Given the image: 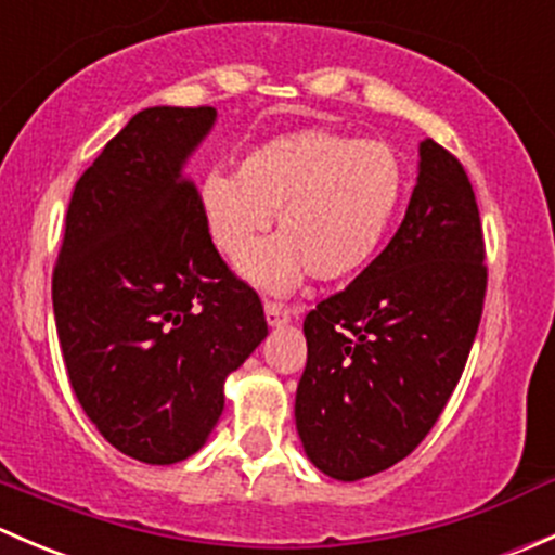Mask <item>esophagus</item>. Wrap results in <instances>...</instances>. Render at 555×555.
I'll list each match as a JSON object with an SVG mask.
<instances>
[{
	"mask_svg": "<svg viewBox=\"0 0 555 555\" xmlns=\"http://www.w3.org/2000/svg\"><path fill=\"white\" fill-rule=\"evenodd\" d=\"M289 317H293V311L284 309L282 304H271V300H266V319H268V324H271V327L289 322Z\"/></svg>",
	"mask_w": 555,
	"mask_h": 555,
	"instance_id": "obj_1",
	"label": "esophagus"
}]
</instances>
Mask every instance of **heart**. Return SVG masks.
<instances>
[{"label":"heart","mask_w":555,"mask_h":555,"mask_svg":"<svg viewBox=\"0 0 555 555\" xmlns=\"http://www.w3.org/2000/svg\"><path fill=\"white\" fill-rule=\"evenodd\" d=\"M405 190L400 155L386 142L304 128L257 144L238 173L209 171L201 182V215L211 244L242 262L271 228L246 273L268 293H289L311 273L340 282L367 266L382 246Z\"/></svg>","instance_id":"b5f03b06"}]
</instances>
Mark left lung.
Masks as SVG:
<instances>
[{
	"label": "left lung",
	"mask_w": 555,
	"mask_h": 555,
	"mask_svg": "<svg viewBox=\"0 0 555 555\" xmlns=\"http://www.w3.org/2000/svg\"><path fill=\"white\" fill-rule=\"evenodd\" d=\"M418 158L391 242L304 322L295 424L313 467L335 480L384 473L427 438L483 313L489 273L467 171L433 139Z\"/></svg>",
	"instance_id": "1"
}]
</instances>
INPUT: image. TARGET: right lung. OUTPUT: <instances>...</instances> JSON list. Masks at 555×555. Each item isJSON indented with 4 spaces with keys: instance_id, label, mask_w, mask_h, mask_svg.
<instances>
[{
    "instance_id": "right-lung-1",
    "label": "right lung",
    "mask_w": 555,
    "mask_h": 555,
    "mask_svg": "<svg viewBox=\"0 0 555 555\" xmlns=\"http://www.w3.org/2000/svg\"><path fill=\"white\" fill-rule=\"evenodd\" d=\"M211 106H150L77 179L53 268L66 373L106 443L147 464L193 456L225 378L268 335L255 289L211 244L184 160Z\"/></svg>"
}]
</instances>
